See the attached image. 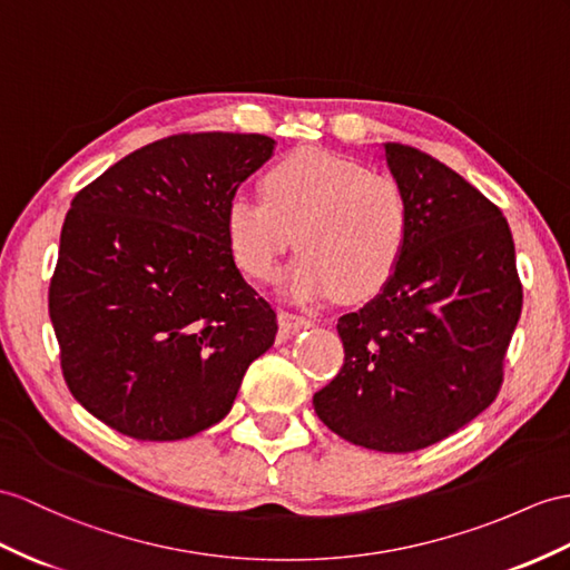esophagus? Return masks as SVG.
<instances>
[{
	"label": "esophagus",
	"mask_w": 570,
	"mask_h": 570,
	"mask_svg": "<svg viewBox=\"0 0 570 570\" xmlns=\"http://www.w3.org/2000/svg\"><path fill=\"white\" fill-rule=\"evenodd\" d=\"M277 322H281V328H283L285 336H289V333H295L299 328H307V326L314 324L309 316L295 314V312H289V309H281V314H277Z\"/></svg>",
	"instance_id": "obj_1"
}]
</instances>
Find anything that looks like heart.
Segmentation results:
<instances>
[{
    "instance_id": "b5f03b06",
    "label": "heart",
    "mask_w": 570,
    "mask_h": 570,
    "mask_svg": "<svg viewBox=\"0 0 570 570\" xmlns=\"http://www.w3.org/2000/svg\"><path fill=\"white\" fill-rule=\"evenodd\" d=\"M261 196L227 203V244L239 268L273 283L281 258L299 248L285 275L295 299L336 289L343 299L377 295L392 281L411 239V205L390 174L326 149H297L261 178Z\"/></svg>"
}]
</instances>
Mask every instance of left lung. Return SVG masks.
Instances as JSON below:
<instances>
[{
	"label": "left lung",
	"instance_id": "obj_1",
	"mask_svg": "<svg viewBox=\"0 0 570 570\" xmlns=\"http://www.w3.org/2000/svg\"><path fill=\"white\" fill-rule=\"evenodd\" d=\"M384 157L411 205L409 248L382 293L338 318L343 367L314 411L353 445L415 452L495 401L522 283L501 207L421 149L386 142Z\"/></svg>",
	"mask_w": 570,
	"mask_h": 570
}]
</instances>
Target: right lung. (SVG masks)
<instances>
[{"label": "right lung", "mask_w": 570, "mask_h": 570, "mask_svg": "<svg viewBox=\"0 0 570 570\" xmlns=\"http://www.w3.org/2000/svg\"><path fill=\"white\" fill-rule=\"evenodd\" d=\"M275 140L180 132L122 157L65 217L48 309L69 392L118 433L184 440L229 413L277 333L227 244V203Z\"/></svg>", "instance_id": "1"}]
</instances>
